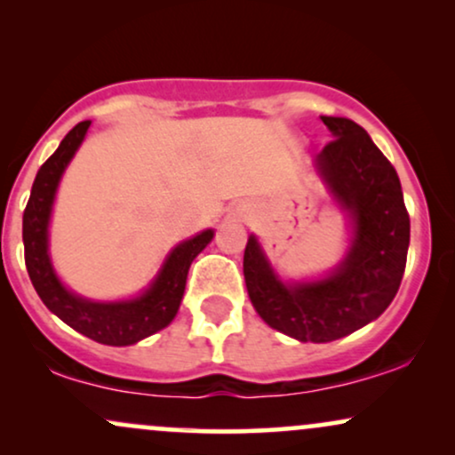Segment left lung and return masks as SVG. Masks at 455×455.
<instances>
[{
  "instance_id": "1",
  "label": "left lung",
  "mask_w": 455,
  "mask_h": 455,
  "mask_svg": "<svg viewBox=\"0 0 455 455\" xmlns=\"http://www.w3.org/2000/svg\"><path fill=\"white\" fill-rule=\"evenodd\" d=\"M323 124L333 140L316 156V173L347 213L351 239L336 269L316 280L286 282L271 267L257 235L243 252L250 301L269 327L299 342H331L387 310L400 289L411 220L398 173L368 132L347 117Z\"/></svg>"
}]
</instances>
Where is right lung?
<instances>
[{
  "label": "right lung",
  "mask_w": 455,
  "mask_h": 455,
  "mask_svg": "<svg viewBox=\"0 0 455 455\" xmlns=\"http://www.w3.org/2000/svg\"><path fill=\"white\" fill-rule=\"evenodd\" d=\"M92 122L76 124L66 134L55 154L40 166L31 195L23 213V245L25 265L36 293L43 304L60 316L66 325L76 329L92 340L108 347H130L151 333L160 331L173 321L180 310L186 291L188 269L192 260L205 250L213 239V231L195 235L177 243L169 254L156 278L143 293L122 301H93L66 289L64 282L55 274L49 254V224L61 175L81 148Z\"/></svg>",
  "instance_id": "right-lung-1"
}]
</instances>
